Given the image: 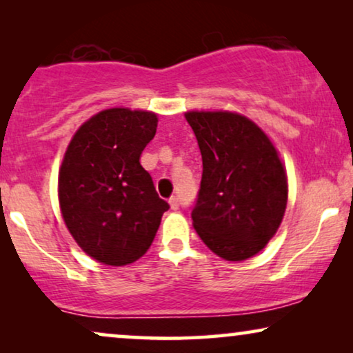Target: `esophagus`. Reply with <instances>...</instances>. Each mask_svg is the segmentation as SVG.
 I'll list each match as a JSON object with an SVG mask.
<instances>
[{
  "instance_id": "34e87169",
  "label": "esophagus",
  "mask_w": 353,
  "mask_h": 353,
  "mask_svg": "<svg viewBox=\"0 0 353 353\" xmlns=\"http://www.w3.org/2000/svg\"><path fill=\"white\" fill-rule=\"evenodd\" d=\"M168 204H170L172 210H178V207H180V202H178V197L176 196H172L170 199H168Z\"/></svg>"
}]
</instances>
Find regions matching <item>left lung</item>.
Wrapping results in <instances>:
<instances>
[{"label":"left lung","mask_w":353,"mask_h":353,"mask_svg":"<svg viewBox=\"0 0 353 353\" xmlns=\"http://www.w3.org/2000/svg\"><path fill=\"white\" fill-rule=\"evenodd\" d=\"M202 154L192 225L219 257L260 252L281 225L288 178L278 152L254 122L233 112H188Z\"/></svg>","instance_id":"obj_1"}]
</instances>
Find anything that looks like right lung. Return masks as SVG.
Masks as SVG:
<instances>
[{
    "label": "right lung",
    "mask_w": 353,
    "mask_h": 353,
    "mask_svg": "<svg viewBox=\"0 0 353 353\" xmlns=\"http://www.w3.org/2000/svg\"><path fill=\"white\" fill-rule=\"evenodd\" d=\"M156 128V114L108 109L81 125L67 148L62 216L77 244L101 263L122 267L146 254L170 209L139 163Z\"/></svg>",
    "instance_id": "obj_1"
}]
</instances>
